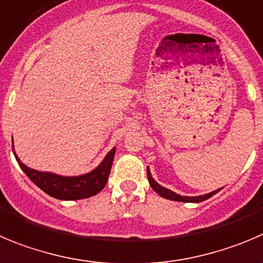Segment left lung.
Wrapping results in <instances>:
<instances>
[{"label":"left lung","instance_id":"obj_1","mask_svg":"<svg viewBox=\"0 0 263 263\" xmlns=\"http://www.w3.org/2000/svg\"><path fill=\"white\" fill-rule=\"evenodd\" d=\"M146 175H148V180H149V184H151V187L153 188V191H156L161 197L167 198V200H171V201H179V202H196V203L201 202V201L208 200V198H210L212 196H214L215 193H218L220 190H222V188H219V190H215L213 191V192L205 193V195H201V196H180L178 195V193L173 192L171 190H168V188L162 187L161 184L157 183V181L154 180L153 176H152L149 167H146Z\"/></svg>","mask_w":263,"mask_h":263}]
</instances>
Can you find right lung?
Wrapping results in <instances>:
<instances>
[{
    "label": "right lung",
    "mask_w": 263,
    "mask_h": 263,
    "mask_svg": "<svg viewBox=\"0 0 263 263\" xmlns=\"http://www.w3.org/2000/svg\"><path fill=\"white\" fill-rule=\"evenodd\" d=\"M115 146L105 156L101 163L92 171L78 176H63L46 171H37L31 167H27L23 162L16 156L13 146V153L16 162L19 163L23 173L31 179V181L37 185L46 195L51 196L58 200L72 201L82 200V198L92 197L101 192L106 185L110 170H111L112 159L115 156Z\"/></svg>",
    "instance_id": "obj_1"
}]
</instances>
